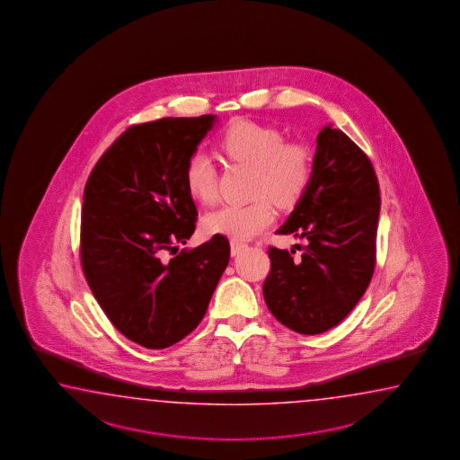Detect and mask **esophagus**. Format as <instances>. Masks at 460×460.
Here are the masks:
<instances>
[{"label": "esophagus", "mask_w": 460, "mask_h": 460, "mask_svg": "<svg viewBox=\"0 0 460 460\" xmlns=\"http://www.w3.org/2000/svg\"><path fill=\"white\" fill-rule=\"evenodd\" d=\"M230 248H232V256H236V254H240L243 252L244 248H246V244L240 243V242H232Z\"/></svg>", "instance_id": "esophagus-1"}]
</instances>
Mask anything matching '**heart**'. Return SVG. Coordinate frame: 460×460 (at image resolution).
<instances>
[{
	"instance_id": "b5f03b06",
	"label": "heart",
	"mask_w": 460,
	"mask_h": 460,
	"mask_svg": "<svg viewBox=\"0 0 460 460\" xmlns=\"http://www.w3.org/2000/svg\"><path fill=\"white\" fill-rule=\"evenodd\" d=\"M220 149L230 161L253 167L252 196L248 204H226L204 217L207 234H226L232 240H248L274 220V204L293 206L313 179V157L301 143H284L278 129L240 119L220 137ZM189 194L200 204L217 199V169L212 157L196 151L184 169ZM270 198L268 199L267 197Z\"/></svg>"
}]
</instances>
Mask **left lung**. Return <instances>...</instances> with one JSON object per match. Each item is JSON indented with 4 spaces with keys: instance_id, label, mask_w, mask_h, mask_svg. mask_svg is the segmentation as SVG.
<instances>
[{
    "instance_id": "left-lung-1",
    "label": "left lung",
    "mask_w": 460,
    "mask_h": 460,
    "mask_svg": "<svg viewBox=\"0 0 460 460\" xmlns=\"http://www.w3.org/2000/svg\"><path fill=\"white\" fill-rule=\"evenodd\" d=\"M378 217L380 187L370 159L343 131L323 127L311 184L276 232L304 240L303 253L268 250L264 303L279 323L304 335L342 323L372 281Z\"/></svg>"
}]
</instances>
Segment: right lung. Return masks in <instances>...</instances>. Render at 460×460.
Wrapping results in <instances>:
<instances>
[{
  "instance_id": "right-lung-1",
  "label": "right lung",
  "mask_w": 460,
  "mask_h": 460,
  "mask_svg": "<svg viewBox=\"0 0 460 460\" xmlns=\"http://www.w3.org/2000/svg\"><path fill=\"white\" fill-rule=\"evenodd\" d=\"M214 123L216 115H202L128 128L84 190L80 261L88 286L110 323L153 350L196 329L230 260L224 234L179 252L199 216L184 181L187 159Z\"/></svg>"
}]
</instances>
